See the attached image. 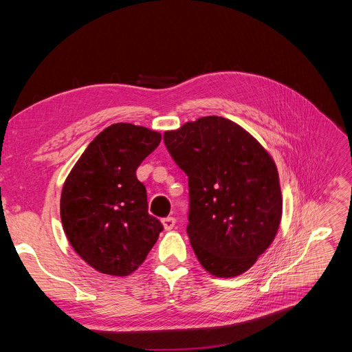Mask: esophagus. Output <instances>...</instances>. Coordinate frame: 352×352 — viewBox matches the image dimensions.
I'll list each match as a JSON object with an SVG mask.
<instances>
[{
  "label": "esophagus",
  "instance_id": "34e87169",
  "mask_svg": "<svg viewBox=\"0 0 352 352\" xmlns=\"http://www.w3.org/2000/svg\"><path fill=\"white\" fill-rule=\"evenodd\" d=\"M162 223H163V228H164L166 230H172V229L175 228L176 219H175V217H164V219L162 220Z\"/></svg>",
  "mask_w": 352,
  "mask_h": 352
}]
</instances>
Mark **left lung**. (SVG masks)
Listing matches in <instances>:
<instances>
[{
	"instance_id": "left-lung-1",
	"label": "left lung",
	"mask_w": 352,
	"mask_h": 352,
	"mask_svg": "<svg viewBox=\"0 0 352 352\" xmlns=\"http://www.w3.org/2000/svg\"><path fill=\"white\" fill-rule=\"evenodd\" d=\"M188 176V236L198 261L217 278L247 272L270 247L282 219L272 155L238 123L207 116L164 132Z\"/></svg>"
}]
</instances>
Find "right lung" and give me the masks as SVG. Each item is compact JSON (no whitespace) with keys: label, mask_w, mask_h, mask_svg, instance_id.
<instances>
[{"label":"right lung","mask_w":352,"mask_h":352,"mask_svg":"<svg viewBox=\"0 0 352 352\" xmlns=\"http://www.w3.org/2000/svg\"><path fill=\"white\" fill-rule=\"evenodd\" d=\"M162 141L144 126L114 123L95 136L65 180L60 216L66 236L92 269L129 276L146 258L163 225L148 214L136 168Z\"/></svg>","instance_id":"1"}]
</instances>
